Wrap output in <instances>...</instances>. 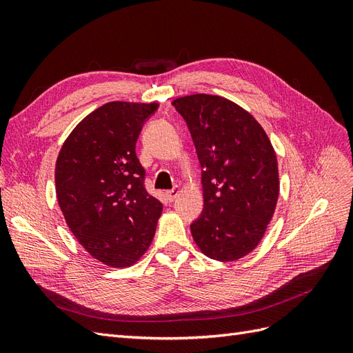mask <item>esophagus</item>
<instances>
[{"label":"esophagus","mask_w":353,"mask_h":353,"mask_svg":"<svg viewBox=\"0 0 353 353\" xmlns=\"http://www.w3.org/2000/svg\"><path fill=\"white\" fill-rule=\"evenodd\" d=\"M178 196H179V190H178V188H172V190L166 191V199H168V201H174Z\"/></svg>","instance_id":"obj_1"}]
</instances>
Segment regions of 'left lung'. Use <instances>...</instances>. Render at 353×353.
Segmentation results:
<instances>
[{
  "instance_id": "left-lung-1",
  "label": "left lung",
  "mask_w": 353,
  "mask_h": 353,
  "mask_svg": "<svg viewBox=\"0 0 353 353\" xmlns=\"http://www.w3.org/2000/svg\"><path fill=\"white\" fill-rule=\"evenodd\" d=\"M201 165L203 213L191 223L197 248L219 262L256 249L280 194L276 154L254 117L234 101L193 94L172 101Z\"/></svg>"
}]
</instances>
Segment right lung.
Here are the masks:
<instances>
[{
    "instance_id": "obj_1",
    "label": "right lung",
    "mask_w": 353,
    "mask_h": 353,
    "mask_svg": "<svg viewBox=\"0 0 353 353\" xmlns=\"http://www.w3.org/2000/svg\"><path fill=\"white\" fill-rule=\"evenodd\" d=\"M157 103L112 101L74 126L56 162L59 206L72 234L94 259L128 268L153 241L162 203L144 188L135 154L143 123Z\"/></svg>"
}]
</instances>
